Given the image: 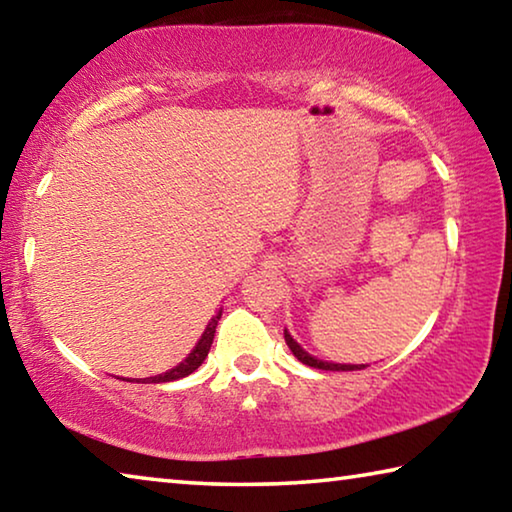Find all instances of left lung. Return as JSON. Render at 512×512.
Masks as SVG:
<instances>
[{
	"label": "left lung",
	"instance_id": "obj_1",
	"mask_svg": "<svg viewBox=\"0 0 512 512\" xmlns=\"http://www.w3.org/2000/svg\"><path fill=\"white\" fill-rule=\"evenodd\" d=\"M284 341H287V345L291 348L293 357H298V361H302V363H305V366H311V368H318V370H361V368H366V366H345V363L318 361V359L311 357V354H307L305 350H302L296 341H293V336L287 332V329H284Z\"/></svg>",
	"mask_w": 512,
	"mask_h": 512
}]
</instances>
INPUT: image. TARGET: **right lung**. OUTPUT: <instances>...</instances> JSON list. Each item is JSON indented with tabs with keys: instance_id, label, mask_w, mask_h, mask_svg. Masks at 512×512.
Wrapping results in <instances>:
<instances>
[{
	"instance_id": "1",
	"label": "right lung",
	"mask_w": 512,
	"mask_h": 512,
	"mask_svg": "<svg viewBox=\"0 0 512 512\" xmlns=\"http://www.w3.org/2000/svg\"><path fill=\"white\" fill-rule=\"evenodd\" d=\"M219 318H221V314L216 316V318H212V323L207 325V329H205L203 336H201V341H198V345L192 350V354H189V357H187L183 363H180V366H176V368L169 370V372H164V375L144 379L142 384H146V381H149V384H162V381H173V379H183V377H187V375H192V372L205 361L207 352H210V348H212L214 332H216V323H219Z\"/></svg>"
}]
</instances>
